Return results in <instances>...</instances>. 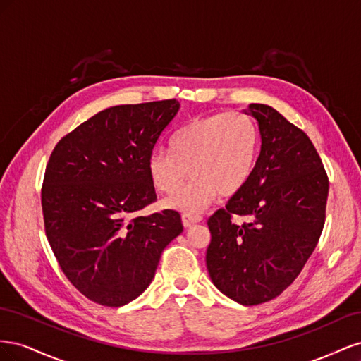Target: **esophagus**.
Returning a JSON list of instances; mask_svg holds the SVG:
<instances>
[{
    "label": "esophagus",
    "instance_id": "obj_1",
    "mask_svg": "<svg viewBox=\"0 0 361 361\" xmlns=\"http://www.w3.org/2000/svg\"><path fill=\"white\" fill-rule=\"evenodd\" d=\"M199 221H202V216H199V215H190V214H183L182 215V224H183V227H191V226H194L195 223H199Z\"/></svg>",
    "mask_w": 361,
    "mask_h": 361
}]
</instances>
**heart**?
<instances>
[{
    "mask_svg": "<svg viewBox=\"0 0 361 361\" xmlns=\"http://www.w3.org/2000/svg\"><path fill=\"white\" fill-rule=\"evenodd\" d=\"M257 150V129L247 116L195 117L171 137L170 152L157 150L150 155L147 171L159 192L171 194L190 169V183L162 200V207L197 215L218 194L232 197L245 187L256 166Z\"/></svg>",
    "mask_w": 361,
    "mask_h": 361,
    "instance_id": "b5f03b06",
    "label": "heart"
}]
</instances>
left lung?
<instances>
[{
    "mask_svg": "<svg viewBox=\"0 0 361 361\" xmlns=\"http://www.w3.org/2000/svg\"><path fill=\"white\" fill-rule=\"evenodd\" d=\"M257 120L260 154L245 187L209 220L206 267L226 297L267 302L298 277L325 223L329 178L310 138L274 108L250 104ZM233 214L250 216L241 226Z\"/></svg>",
    "mask_w": 361,
    "mask_h": 361,
    "instance_id": "left-lung-1",
    "label": "left lung"
}]
</instances>
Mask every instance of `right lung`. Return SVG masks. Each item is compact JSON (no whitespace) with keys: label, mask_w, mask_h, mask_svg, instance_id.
<instances>
[{"label":"right lung","mask_w":361,"mask_h":361,"mask_svg":"<svg viewBox=\"0 0 361 361\" xmlns=\"http://www.w3.org/2000/svg\"><path fill=\"white\" fill-rule=\"evenodd\" d=\"M180 104L117 105L54 147L42 187L45 232L61 271L84 297L120 307L154 280L162 250L183 231L180 215L138 212L157 200L147 161Z\"/></svg>","instance_id":"obj_1"}]
</instances>
